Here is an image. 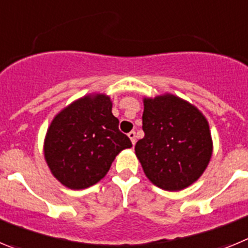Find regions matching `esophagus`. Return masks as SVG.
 <instances>
[{"label":"esophagus","mask_w":248,"mask_h":248,"mask_svg":"<svg viewBox=\"0 0 248 248\" xmlns=\"http://www.w3.org/2000/svg\"><path fill=\"white\" fill-rule=\"evenodd\" d=\"M128 137H129V139L131 140V143L135 144V141H137V139H135V131L131 130L130 133H129V134H128Z\"/></svg>","instance_id":"1"}]
</instances>
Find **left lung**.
<instances>
[{
	"label": "left lung",
	"mask_w": 248,
	"mask_h": 248,
	"mask_svg": "<svg viewBox=\"0 0 248 248\" xmlns=\"http://www.w3.org/2000/svg\"><path fill=\"white\" fill-rule=\"evenodd\" d=\"M135 154L151 183L179 191L198 180L212 154L209 123L194 105L171 94L144 99Z\"/></svg>",
	"instance_id": "1"
}]
</instances>
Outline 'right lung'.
Returning <instances> with one entry per match:
<instances>
[{
    "label": "right lung",
    "instance_id": "add662e5",
    "mask_svg": "<svg viewBox=\"0 0 248 248\" xmlns=\"http://www.w3.org/2000/svg\"><path fill=\"white\" fill-rule=\"evenodd\" d=\"M110 98L88 95L63 109L50 123L45 157L57 180L73 190L97 184L131 141L118 128Z\"/></svg>",
    "mask_w": 248,
    "mask_h": 248
}]
</instances>
